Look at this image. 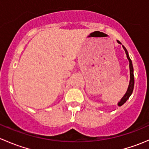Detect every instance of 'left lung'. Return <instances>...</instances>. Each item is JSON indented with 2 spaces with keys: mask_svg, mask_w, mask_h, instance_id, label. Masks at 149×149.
<instances>
[{
  "mask_svg": "<svg viewBox=\"0 0 149 149\" xmlns=\"http://www.w3.org/2000/svg\"><path fill=\"white\" fill-rule=\"evenodd\" d=\"M118 42L119 43V44H121L120 42L118 41ZM123 49H124L125 52V54L126 55H127V58L128 59L129 61V67H130V83H129V86H128V88H127V91H126V93L125 94V95L123 96V98L121 99L120 101L118 102V106H122V105L125 102H126V101H127V100L129 99V97H130V95H131V94L133 93V88H134V75H133V64H132V61L131 60H130V57H129L128 55V52H127V49H126V48L123 45Z\"/></svg>",
  "mask_w": 149,
  "mask_h": 149,
  "instance_id": "left-lung-1",
  "label": "left lung"
}]
</instances>
